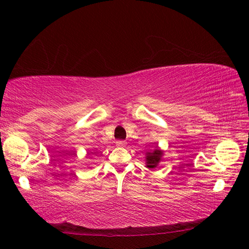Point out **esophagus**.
Wrapping results in <instances>:
<instances>
[{"instance_id":"obj_1","label":"esophagus","mask_w":249,"mask_h":249,"mask_svg":"<svg viewBox=\"0 0 249 249\" xmlns=\"http://www.w3.org/2000/svg\"><path fill=\"white\" fill-rule=\"evenodd\" d=\"M116 145L119 147H125L126 146V142L124 141H117L116 142Z\"/></svg>"}]
</instances>
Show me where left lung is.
<instances>
[{"label": "left lung", "mask_w": 249, "mask_h": 249, "mask_svg": "<svg viewBox=\"0 0 249 249\" xmlns=\"http://www.w3.org/2000/svg\"><path fill=\"white\" fill-rule=\"evenodd\" d=\"M162 155V150H160L158 147H156L153 151L146 153V167L150 168V169H154V168L157 167L159 161L161 160Z\"/></svg>", "instance_id": "1"}]
</instances>
